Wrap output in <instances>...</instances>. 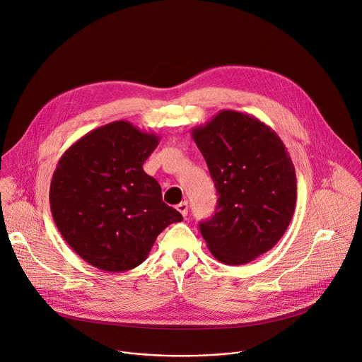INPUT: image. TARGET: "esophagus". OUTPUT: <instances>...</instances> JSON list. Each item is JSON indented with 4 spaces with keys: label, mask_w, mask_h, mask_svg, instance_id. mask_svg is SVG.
Listing matches in <instances>:
<instances>
[{
    "label": "esophagus",
    "mask_w": 362,
    "mask_h": 362,
    "mask_svg": "<svg viewBox=\"0 0 362 362\" xmlns=\"http://www.w3.org/2000/svg\"><path fill=\"white\" fill-rule=\"evenodd\" d=\"M176 209H177L183 216H186V215H187V211H189L187 202H186V200H185V202H180V203L176 206Z\"/></svg>",
    "instance_id": "obj_1"
}]
</instances>
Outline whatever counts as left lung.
<instances>
[{
  "label": "left lung",
  "mask_w": 362,
  "mask_h": 362,
  "mask_svg": "<svg viewBox=\"0 0 362 362\" xmlns=\"http://www.w3.org/2000/svg\"><path fill=\"white\" fill-rule=\"evenodd\" d=\"M209 168L218 206L199 223L211 253L226 265H243L284 236L296 203V175L279 136L259 119L221 110L192 130Z\"/></svg>",
  "instance_id": "obj_1"
}]
</instances>
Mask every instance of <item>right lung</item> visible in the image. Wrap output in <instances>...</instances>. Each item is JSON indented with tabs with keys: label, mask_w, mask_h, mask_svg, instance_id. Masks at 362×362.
Returning <instances> with one entry per match:
<instances>
[{
	"label": "right lung",
	"mask_w": 362,
	"mask_h": 362,
	"mask_svg": "<svg viewBox=\"0 0 362 362\" xmlns=\"http://www.w3.org/2000/svg\"><path fill=\"white\" fill-rule=\"evenodd\" d=\"M159 140L119 120L78 139L59 160L49 185L51 214L87 264L105 272L133 269L160 232L183 221L143 170Z\"/></svg>",
	"instance_id": "obj_1"
}]
</instances>
